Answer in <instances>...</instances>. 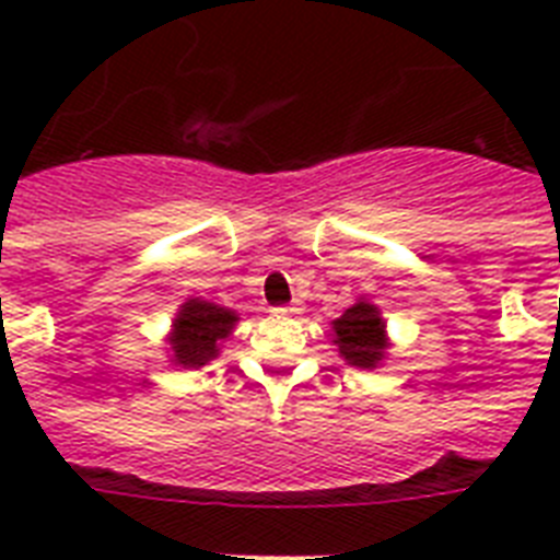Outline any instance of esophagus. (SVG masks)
<instances>
[{
	"label": "esophagus",
	"mask_w": 560,
	"mask_h": 560,
	"mask_svg": "<svg viewBox=\"0 0 560 560\" xmlns=\"http://www.w3.org/2000/svg\"><path fill=\"white\" fill-rule=\"evenodd\" d=\"M279 314H299V305H288V307H279Z\"/></svg>",
	"instance_id": "1"
}]
</instances>
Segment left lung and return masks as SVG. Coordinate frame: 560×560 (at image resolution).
I'll use <instances>...</instances> for the list:
<instances>
[{"label": "left lung", "mask_w": 560, "mask_h": 560, "mask_svg": "<svg viewBox=\"0 0 560 560\" xmlns=\"http://www.w3.org/2000/svg\"><path fill=\"white\" fill-rule=\"evenodd\" d=\"M337 334V346H340V358L351 366H374L383 358L386 349V337H383V323L377 307L369 302L351 305L346 314L334 323Z\"/></svg>", "instance_id": "obj_1"}]
</instances>
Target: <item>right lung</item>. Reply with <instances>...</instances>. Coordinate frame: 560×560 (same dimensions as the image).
Here are the masks:
<instances>
[{"mask_svg":"<svg viewBox=\"0 0 560 560\" xmlns=\"http://www.w3.org/2000/svg\"><path fill=\"white\" fill-rule=\"evenodd\" d=\"M237 316L232 311L202 299H188L179 311L174 334H171V349L179 366H206L211 358H218V342L232 334Z\"/></svg>","mask_w":560,"mask_h":560,"instance_id":"add662e5","label":"right lung"}]
</instances>
